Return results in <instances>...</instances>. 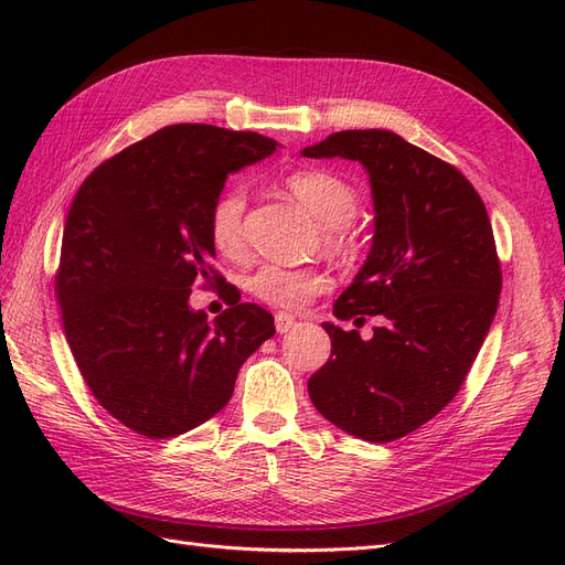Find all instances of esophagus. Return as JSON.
Segmentation results:
<instances>
[{"instance_id":"1","label":"esophagus","mask_w":565,"mask_h":565,"mask_svg":"<svg viewBox=\"0 0 565 565\" xmlns=\"http://www.w3.org/2000/svg\"><path fill=\"white\" fill-rule=\"evenodd\" d=\"M297 324V318L292 313H278L276 316V330L278 334H287Z\"/></svg>"}]
</instances>
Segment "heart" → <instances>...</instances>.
<instances>
[{
	"label": "heart",
	"instance_id": "b5f03b06",
	"mask_svg": "<svg viewBox=\"0 0 565 565\" xmlns=\"http://www.w3.org/2000/svg\"><path fill=\"white\" fill-rule=\"evenodd\" d=\"M287 188L324 228H330V241L339 243V228L349 224L358 207L353 188L344 179L330 172H318V169L292 174L287 179ZM245 210L247 191L241 183L224 188L212 207V243L228 259H241L245 254ZM328 287V276L318 268H292L280 264H264L249 278V289L256 299L287 311L303 309L306 303L322 295Z\"/></svg>",
	"mask_w": 565,
	"mask_h": 565
}]
</instances>
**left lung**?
<instances>
[{
    "instance_id": "8db88e82",
    "label": "left lung",
    "mask_w": 565,
    "mask_h": 565,
    "mask_svg": "<svg viewBox=\"0 0 565 565\" xmlns=\"http://www.w3.org/2000/svg\"><path fill=\"white\" fill-rule=\"evenodd\" d=\"M301 156L367 172L372 247L332 313L384 318L372 339L322 322L332 353L309 380L311 403L355 438H403L455 398L498 313L502 270L486 204L452 164L388 129L337 131Z\"/></svg>"
}]
</instances>
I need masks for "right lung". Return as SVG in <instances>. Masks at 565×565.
<instances>
[{
	"instance_id": "obj_1",
	"label": "right lung",
	"mask_w": 565,
	"mask_h": 565,
	"mask_svg": "<svg viewBox=\"0 0 565 565\" xmlns=\"http://www.w3.org/2000/svg\"><path fill=\"white\" fill-rule=\"evenodd\" d=\"M278 146L256 131L169 125L79 185L56 278L63 328L84 382L127 429L174 438L207 422L276 334L273 316L237 292L214 322L188 299L195 280H212L210 216L226 179Z\"/></svg>"
}]
</instances>
